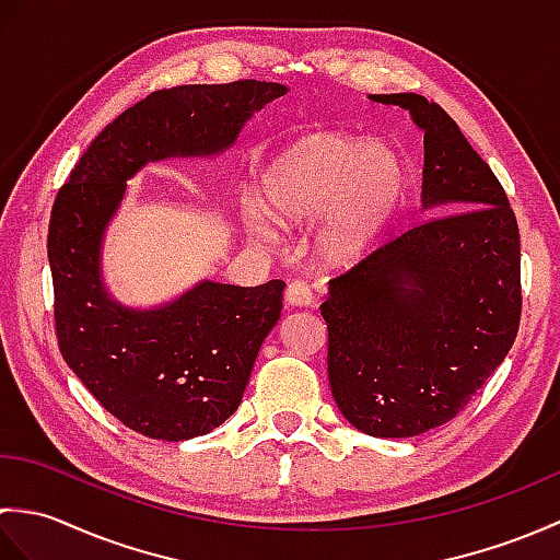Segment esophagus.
I'll use <instances>...</instances> for the list:
<instances>
[{"label":"esophagus","mask_w":560,"mask_h":560,"mask_svg":"<svg viewBox=\"0 0 560 560\" xmlns=\"http://www.w3.org/2000/svg\"><path fill=\"white\" fill-rule=\"evenodd\" d=\"M287 301L291 305L307 307V305H313V291L305 281H291L289 289H287Z\"/></svg>","instance_id":"obj_1"}]
</instances>
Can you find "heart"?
<instances>
[{
	"label": "heart",
	"mask_w": 560,
	"mask_h": 560,
	"mask_svg": "<svg viewBox=\"0 0 560 560\" xmlns=\"http://www.w3.org/2000/svg\"><path fill=\"white\" fill-rule=\"evenodd\" d=\"M409 187L407 165L385 144L339 132H313L291 141L261 171L259 192L245 201L249 231L311 223L315 253L329 265H349L377 245Z\"/></svg>",
	"instance_id": "b5f03b06"
}]
</instances>
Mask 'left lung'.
<instances>
[{"instance_id":"obj_1","label":"left lung","mask_w":560,"mask_h":560,"mask_svg":"<svg viewBox=\"0 0 560 560\" xmlns=\"http://www.w3.org/2000/svg\"><path fill=\"white\" fill-rule=\"evenodd\" d=\"M423 132V209H447L329 281L327 373L339 411L411 438L467 407L520 327V231L505 189L457 122L416 93H373Z\"/></svg>"}]
</instances>
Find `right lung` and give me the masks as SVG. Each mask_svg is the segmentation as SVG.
<instances>
[{"instance_id":"obj_1","label":"right lung","mask_w":560,"mask_h":560,"mask_svg":"<svg viewBox=\"0 0 560 560\" xmlns=\"http://www.w3.org/2000/svg\"><path fill=\"white\" fill-rule=\"evenodd\" d=\"M287 93L255 79L153 91L91 141L57 192L47 259L59 351L101 407L141 435L177 443L229 419L279 323L287 283L205 279L168 303L127 307L103 281L105 231L147 163L219 156Z\"/></svg>"}]
</instances>
